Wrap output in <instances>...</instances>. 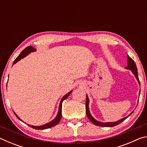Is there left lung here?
Segmentation results:
<instances>
[{
    "mask_svg": "<svg viewBox=\"0 0 147 147\" xmlns=\"http://www.w3.org/2000/svg\"><path fill=\"white\" fill-rule=\"evenodd\" d=\"M127 59H128V65L126 67L125 69H129V70L131 71L132 72V73L134 74V76L137 79V80H138V83L139 84V86H140V82H139V77H138V69H137V67H136V63L134 62V61L132 59H131L130 56L128 55L127 56ZM139 94H140V91H139ZM139 101V100H138ZM89 98L88 95H86V114H87V116H88V119L90 120V121L92 123H93L94 124H95L96 126H106V127H113V126H115L118 125L119 124L121 123L122 122L124 121L125 119L128 117L129 116H130L132 112L131 113H130V115L126 116V117H124L123 119H120V120H119L117 121H115V122H108V123H102V122L100 121H96L95 119L93 117V116L91 115L90 113V111H89Z\"/></svg>",
    "mask_w": 147,
    "mask_h": 147,
    "instance_id": "1",
    "label": "left lung"
}]
</instances>
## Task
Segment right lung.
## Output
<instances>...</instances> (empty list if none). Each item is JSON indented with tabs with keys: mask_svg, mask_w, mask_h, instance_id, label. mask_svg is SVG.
<instances>
[{
	"mask_svg": "<svg viewBox=\"0 0 147 147\" xmlns=\"http://www.w3.org/2000/svg\"><path fill=\"white\" fill-rule=\"evenodd\" d=\"M36 50L32 46H28L27 47L26 49H24L23 51L21 52V54H19V55L18 56V57L15 59L14 61H13V64L16 63L17 61H19L20 59H23V58H24V57L26 56L27 55H28V54L30 53H32V52H35L36 51ZM73 91H71L70 92H69L68 93H67L65 95L63 96V98H61V100L60 101V103H59V109H58V114H57V115L55 118H54V119H53V121L49 122V123H47L45 124H43V125L42 126H32V125H30V124H28V125L30 126V127H31L32 128H34V129H36V130H45V129H47V128H52L53 127V126H54L55 125H56V124H58L59 123V122L61 120V115H62V113H61V109H62V102H63V101L64 100H65V99L68 97V96L70 95V94L71 93V92ZM13 113L15 115H16V117L17 118H18L20 121H21L22 122H23V121L21 120V119H20L18 115H17V114L14 112ZM23 123H24V122H23Z\"/></svg>",
	"mask_w": 147,
	"mask_h": 147,
	"instance_id": "1",
	"label": "right lung"
}]
</instances>
